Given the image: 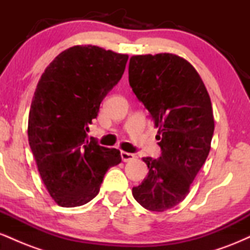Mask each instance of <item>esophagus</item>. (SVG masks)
Instances as JSON below:
<instances>
[{
  "label": "esophagus",
  "instance_id": "34e87169",
  "mask_svg": "<svg viewBox=\"0 0 250 250\" xmlns=\"http://www.w3.org/2000/svg\"><path fill=\"white\" fill-rule=\"evenodd\" d=\"M121 159L123 162L133 161V160L135 159V155L131 153H127V151H121Z\"/></svg>",
  "mask_w": 250,
  "mask_h": 250
}]
</instances>
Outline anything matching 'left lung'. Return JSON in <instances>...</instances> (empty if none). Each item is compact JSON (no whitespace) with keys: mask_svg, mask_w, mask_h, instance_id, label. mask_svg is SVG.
<instances>
[{"mask_svg":"<svg viewBox=\"0 0 250 250\" xmlns=\"http://www.w3.org/2000/svg\"><path fill=\"white\" fill-rule=\"evenodd\" d=\"M129 84L159 128L161 156L143 157L148 176L133 188L143 208L165 211L186 199L210 150L214 116L209 94L187 60L162 53L135 55Z\"/></svg>","mask_w":250,"mask_h":250,"instance_id":"left-lung-1","label":"left lung"}]
</instances>
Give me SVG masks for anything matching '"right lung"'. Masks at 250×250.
I'll list each match as a JSON object with an SVG mask.
<instances>
[{
    "label": "right lung",
    "instance_id": "obj_1",
    "mask_svg": "<svg viewBox=\"0 0 250 250\" xmlns=\"http://www.w3.org/2000/svg\"><path fill=\"white\" fill-rule=\"evenodd\" d=\"M127 61L125 54L75 45L59 54L37 83L28 139L43 183L61 207L93 200L108 169L121 162L120 150L88 140L87 131Z\"/></svg>",
    "mask_w": 250,
    "mask_h": 250
}]
</instances>
